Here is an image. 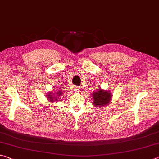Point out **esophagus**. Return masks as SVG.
Wrapping results in <instances>:
<instances>
[{
    "instance_id": "esophagus-1",
    "label": "esophagus",
    "mask_w": 159,
    "mask_h": 159,
    "mask_svg": "<svg viewBox=\"0 0 159 159\" xmlns=\"http://www.w3.org/2000/svg\"><path fill=\"white\" fill-rule=\"evenodd\" d=\"M74 90H75V91H76V92H79V91H80V87H75Z\"/></svg>"
}]
</instances>
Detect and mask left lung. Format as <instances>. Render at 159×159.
<instances>
[{"instance_id": "obj_1", "label": "left lung", "mask_w": 159, "mask_h": 159, "mask_svg": "<svg viewBox=\"0 0 159 159\" xmlns=\"http://www.w3.org/2000/svg\"><path fill=\"white\" fill-rule=\"evenodd\" d=\"M111 97H112L111 93L104 90L98 89V91L93 93V104L95 105V106H104V105L109 103Z\"/></svg>"}]
</instances>
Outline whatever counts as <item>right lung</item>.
Masks as SVG:
<instances>
[{
  "label": "right lung",
  "instance_id": "1",
  "mask_svg": "<svg viewBox=\"0 0 159 159\" xmlns=\"http://www.w3.org/2000/svg\"><path fill=\"white\" fill-rule=\"evenodd\" d=\"M57 95H54V96H52V95H51V93H48V97H47V98H48V99H49V101H51V102H53V101H58V97L57 96H61L62 95V92H60V91H58V92L57 93ZM57 95V96L56 97L55 96Z\"/></svg>",
  "mask_w": 159,
  "mask_h": 159
}]
</instances>
